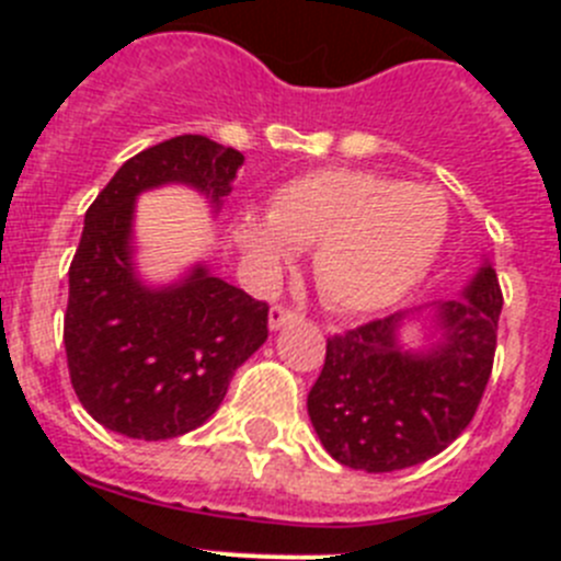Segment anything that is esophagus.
<instances>
[{"instance_id":"obj_1","label":"esophagus","mask_w":561,"mask_h":561,"mask_svg":"<svg viewBox=\"0 0 561 561\" xmlns=\"http://www.w3.org/2000/svg\"><path fill=\"white\" fill-rule=\"evenodd\" d=\"M295 317H297L295 311L284 309V306H272V309H270V329H272V331L284 329V325L291 323Z\"/></svg>"}]
</instances>
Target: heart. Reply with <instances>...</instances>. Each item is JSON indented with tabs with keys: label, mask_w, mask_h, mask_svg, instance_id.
<instances>
[{
	"label": "heart",
	"mask_w": 561,
	"mask_h": 561,
	"mask_svg": "<svg viewBox=\"0 0 561 561\" xmlns=\"http://www.w3.org/2000/svg\"><path fill=\"white\" fill-rule=\"evenodd\" d=\"M447 227V202L433 187L359 168H320L277 185L266 216L238 213L230 236L264 284L291 264L295 247H314L311 277L325 304L370 314L424 280Z\"/></svg>",
	"instance_id": "heart-1"
}]
</instances>
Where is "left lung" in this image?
I'll use <instances>...</instances> for the list:
<instances>
[{
    "label": "left lung",
    "instance_id": "1",
    "mask_svg": "<svg viewBox=\"0 0 561 561\" xmlns=\"http://www.w3.org/2000/svg\"><path fill=\"white\" fill-rule=\"evenodd\" d=\"M500 309L497 272L483 261L460 297L433 309L427 348L401 342L410 311L331 336L306 401L325 453L374 474L444 453L469 427L492 376Z\"/></svg>",
    "mask_w": 561,
    "mask_h": 561
}]
</instances>
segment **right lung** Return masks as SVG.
Listing matches in <instances>:
<instances>
[{"mask_svg":"<svg viewBox=\"0 0 561 561\" xmlns=\"http://www.w3.org/2000/svg\"><path fill=\"white\" fill-rule=\"evenodd\" d=\"M244 153L182 134L123 162L83 219L69 266L64 348L87 413L112 433L165 440L202 427L236 368L266 342L270 306L193 264L146 284L134 264L137 196L187 185L219 210Z\"/></svg>","mask_w":561,"mask_h":561,"instance_id":"obj_1","label":"right lung"}]
</instances>
